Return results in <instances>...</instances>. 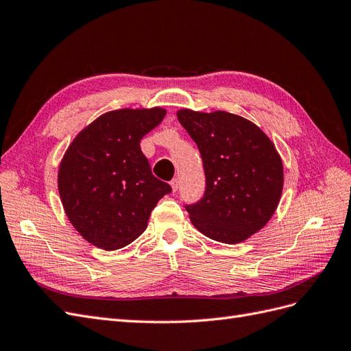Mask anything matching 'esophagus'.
Wrapping results in <instances>:
<instances>
[{"instance_id":"obj_1","label":"esophagus","mask_w":351,"mask_h":351,"mask_svg":"<svg viewBox=\"0 0 351 351\" xmlns=\"http://www.w3.org/2000/svg\"><path fill=\"white\" fill-rule=\"evenodd\" d=\"M169 184H171L173 192H177L178 187H180V182H178V178H173V180H171V183H169Z\"/></svg>"}]
</instances>
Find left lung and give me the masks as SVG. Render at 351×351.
Wrapping results in <instances>:
<instances>
[{"label":"left lung","mask_w":351,"mask_h":351,"mask_svg":"<svg viewBox=\"0 0 351 351\" xmlns=\"http://www.w3.org/2000/svg\"><path fill=\"white\" fill-rule=\"evenodd\" d=\"M177 119L199 147L205 195L187 205L192 224L227 244L247 240L277 210L284 169L278 151L259 127L227 111L178 110Z\"/></svg>","instance_id":"left-lung-1"}]
</instances>
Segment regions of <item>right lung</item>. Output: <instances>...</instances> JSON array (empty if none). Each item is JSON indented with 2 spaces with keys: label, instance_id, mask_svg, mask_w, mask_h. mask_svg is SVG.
Here are the masks:
<instances>
[{
  "label": "right lung",
  "instance_id": "1",
  "mask_svg": "<svg viewBox=\"0 0 351 351\" xmlns=\"http://www.w3.org/2000/svg\"><path fill=\"white\" fill-rule=\"evenodd\" d=\"M167 111L123 108L98 117L74 137L58 168V192L71 226L93 246L121 249L147 227L159 199L171 192L141 149L142 137Z\"/></svg>",
  "mask_w": 351,
  "mask_h": 351
}]
</instances>
